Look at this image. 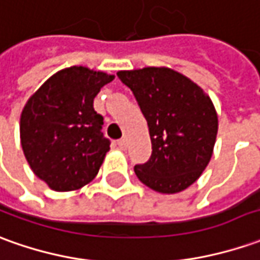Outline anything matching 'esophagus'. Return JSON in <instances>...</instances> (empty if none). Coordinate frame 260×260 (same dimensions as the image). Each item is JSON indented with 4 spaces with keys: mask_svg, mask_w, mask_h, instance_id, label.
Returning <instances> with one entry per match:
<instances>
[{
    "mask_svg": "<svg viewBox=\"0 0 260 260\" xmlns=\"http://www.w3.org/2000/svg\"><path fill=\"white\" fill-rule=\"evenodd\" d=\"M118 146H119V149L125 151V149H126V146H128V145H126V139H125V138L119 139V141H118Z\"/></svg>",
    "mask_w": 260,
    "mask_h": 260,
    "instance_id": "obj_1",
    "label": "esophagus"
}]
</instances>
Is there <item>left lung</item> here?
<instances>
[{"instance_id":"obj_1","label":"left lung","mask_w":260,"mask_h":260,"mask_svg":"<svg viewBox=\"0 0 260 260\" xmlns=\"http://www.w3.org/2000/svg\"><path fill=\"white\" fill-rule=\"evenodd\" d=\"M149 128L152 153L135 165L138 179L160 193H176L197 181L211 160L218 115L201 86L165 67L119 71Z\"/></svg>"}]
</instances>
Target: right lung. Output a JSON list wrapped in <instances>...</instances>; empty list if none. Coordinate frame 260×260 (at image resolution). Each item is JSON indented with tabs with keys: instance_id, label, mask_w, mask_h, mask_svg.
I'll list each match as a JSON object with an SVG mask.
<instances>
[{
	"instance_id": "obj_1",
	"label": "right lung",
	"mask_w": 260,
	"mask_h": 260,
	"mask_svg": "<svg viewBox=\"0 0 260 260\" xmlns=\"http://www.w3.org/2000/svg\"><path fill=\"white\" fill-rule=\"evenodd\" d=\"M114 75L85 67L58 71L26 101L19 121L22 151L32 172L51 189L82 188L96 176L109 139L93 100Z\"/></svg>"
}]
</instances>
